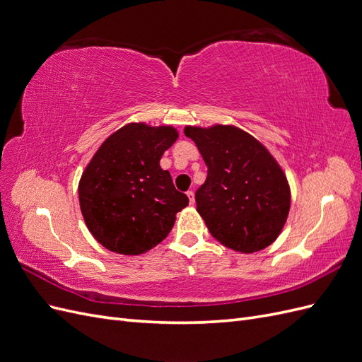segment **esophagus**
Returning <instances> with one entry per match:
<instances>
[{"label":"esophagus","mask_w":362,"mask_h":362,"mask_svg":"<svg viewBox=\"0 0 362 362\" xmlns=\"http://www.w3.org/2000/svg\"><path fill=\"white\" fill-rule=\"evenodd\" d=\"M187 198H189V202H190V205H193L194 204V193L190 190V192H187Z\"/></svg>","instance_id":"34e87169"}]
</instances>
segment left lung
<instances>
[{
	"label": "left lung",
	"instance_id": "obj_1",
	"mask_svg": "<svg viewBox=\"0 0 362 362\" xmlns=\"http://www.w3.org/2000/svg\"><path fill=\"white\" fill-rule=\"evenodd\" d=\"M184 134L194 141L208 168L196 205L211 235L242 254L275 242L287 222L291 192L269 149L235 125H187Z\"/></svg>",
	"mask_w": 362,
	"mask_h": 362
}]
</instances>
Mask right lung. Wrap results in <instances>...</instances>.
I'll list each match as a JSON object with an SVG mask.
<instances>
[{"mask_svg":"<svg viewBox=\"0 0 362 362\" xmlns=\"http://www.w3.org/2000/svg\"><path fill=\"white\" fill-rule=\"evenodd\" d=\"M172 125L131 122L108 136L78 184L81 214L105 249L140 255L161 243L189 198L160 160L178 139Z\"/></svg>","mask_w":362,"mask_h":362,"instance_id":"right-lung-1","label":"right lung"}]
</instances>
